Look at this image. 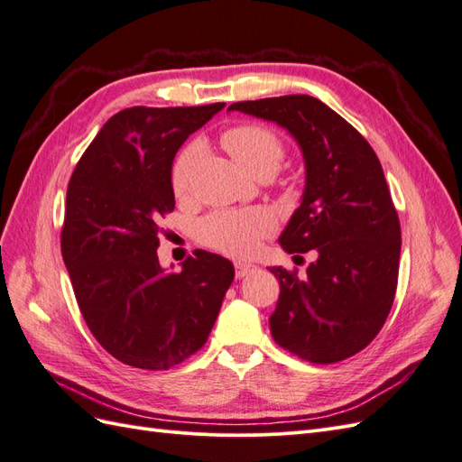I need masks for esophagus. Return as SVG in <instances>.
I'll list each match as a JSON object with an SVG mask.
<instances>
[{
	"mask_svg": "<svg viewBox=\"0 0 462 462\" xmlns=\"http://www.w3.org/2000/svg\"><path fill=\"white\" fill-rule=\"evenodd\" d=\"M256 270H258V265H254V263H246V262H236L235 263V275L239 277V279L248 275V273L256 272Z\"/></svg>",
	"mask_w": 462,
	"mask_h": 462,
	"instance_id": "obj_1",
	"label": "esophagus"
}]
</instances>
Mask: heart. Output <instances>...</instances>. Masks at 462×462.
I'll use <instances>...</instances> for the list:
<instances>
[{
	"label": "heart",
	"mask_w": 462,
	"mask_h": 462,
	"mask_svg": "<svg viewBox=\"0 0 462 462\" xmlns=\"http://www.w3.org/2000/svg\"><path fill=\"white\" fill-rule=\"evenodd\" d=\"M221 143L233 160L253 177H272L285 158V146L272 129L262 125H239L223 133ZM204 156V144L194 141L173 163L171 189L177 199L189 194L192 177ZM277 227L272 212L263 208L239 212H214L199 223V239L221 254L246 258L260 248L265 236Z\"/></svg>",
	"instance_id": "b5f03b06"
}]
</instances>
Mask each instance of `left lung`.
Listing matches in <instances>:
<instances>
[{"label":"left lung","mask_w":462,"mask_h":462,"mask_svg":"<svg viewBox=\"0 0 462 462\" xmlns=\"http://www.w3.org/2000/svg\"><path fill=\"white\" fill-rule=\"evenodd\" d=\"M273 121L302 150V202L279 236L289 254L316 250L306 277L282 265L270 272L279 300L270 318L277 345L316 365H331L368 346L393 306L401 226L382 163L351 123L318 97L291 94L236 102Z\"/></svg>","instance_id":"8db88e82"}]
</instances>
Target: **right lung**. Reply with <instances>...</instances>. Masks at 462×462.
I'll use <instances>...</instances> for the list:
<instances>
[{
	"label": "right lung",
	"mask_w": 462,
	"mask_h": 462,
	"mask_svg": "<svg viewBox=\"0 0 462 462\" xmlns=\"http://www.w3.org/2000/svg\"><path fill=\"white\" fill-rule=\"evenodd\" d=\"M223 107L123 109L69 180L63 262L88 329L123 365L170 370L197 353L233 283L219 254L197 250L180 272H165L156 253L158 223L175 208V153Z\"/></svg>",
	"instance_id": "1"
}]
</instances>
